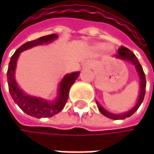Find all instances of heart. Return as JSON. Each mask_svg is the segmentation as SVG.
Here are the masks:
<instances>
[{
	"instance_id": "heart-1",
	"label": "heart",
	"mask_w": 154,
	"mask_h": 154,
	"mask_svg": "<svg viewBox=\"0 0 154 154\" xmlns=\"http://www.w3.org/2000/svg\"><path fill=\"white\" fill-rule=\"evenodd\" d=\"M98 46H99V47H103V45H99ZM104 49H105V51H108V52H109V51H110V50H111V47L106 46L105 48H104Z\"/></svg>"
}]
</instances>
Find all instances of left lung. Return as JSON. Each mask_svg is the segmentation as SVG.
<instances>
[{"label": "left lung", "mask_w": 154, "mask_h": 154, "mask_svg": "<svg viewBox=\"0 0 154 154\" xmlns=\"http://www.w3.org/2000/svg\"><path fill=\"white\" fill-rule=\"evenodd\" d=\"M116 57L119 58V59H122V60L130 61L131 63H133L135 65V67L137 69V71L138 73L139 78H140V94H139L137 103L136 106L133 109H131L129 111H128L126 113H123V114H112L110 112H108L107 110L102 107L98 103H97V106H98V109H99V110L101 111L102 114H103L104 116H106V117L111 119H124L128 118L131 115H133L137 111V109H138L139 106L141 105V103H143V98H144V94H145L146 79H145V75H144V72L143 70V68H142L141 64L139 63L137 58L136 57V55L129 49H128L127 47L125 46H120V48H119V50H118V53L116 54Z\"/></svg>", "instance_id": "1"}]
</instances>
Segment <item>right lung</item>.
I'll list each match as a JSON object with an SVG mask.
<instances>
[{"label":"right lung","mask_w":154,"mask_h":154,"mask_svg":"<svg viewBox=\"0 0 154 154\" xmlns=\"http://www.w3.org/2000/svg\"><path fill=\"white\" fill-rule=\"evenodd\" d=\"M58 37L57 35L51 34L49 35L42 36L38 39L26 42L23 45L19 47L15 53L12 55L11 61L9 63V68L7 71V78H8V85H9V91L10 94L13 99V101L18 105L25 113L27 115H30L35 118H49L52 117L55 114L59 113L65 106L68 97L70 86L74 84L76 79L79 75V72H73L69 75H66L60 84L59 88V95L54 103L47 102L46 100L36 98L34 96H29L22 92V90L19 89L18 85H17L15 80V69L17 60L19 56V53L25 50H27L29 48L38 45H43L50 43L52 40L56 39Z\"/></svg>","instance_id":"1"}]
</instances>
